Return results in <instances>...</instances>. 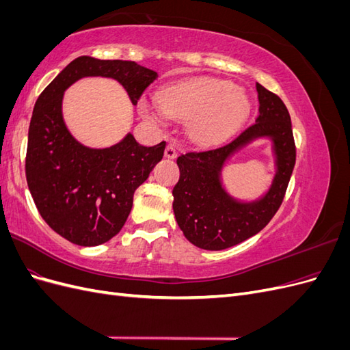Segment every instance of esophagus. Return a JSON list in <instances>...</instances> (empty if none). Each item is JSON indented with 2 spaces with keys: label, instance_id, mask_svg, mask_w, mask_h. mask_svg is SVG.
Here are the masks:
<instances>
[{
  "label": "esophagus",
  "instance_id": "1",
  "mask_svg": "<svg viewBox=\"0 0 350 350\" xmlns=\"http://www.w3.org/2000/svg\"><path fill=\"white\" fill-rule=\"evenodd\" d=\"M165 157H167V159L176 157V149H175V146H174L172 143H169V144L165 147Z\"/></svg>",
  "mask_w": 350,
  "mask_h": 350
}]
</instances>
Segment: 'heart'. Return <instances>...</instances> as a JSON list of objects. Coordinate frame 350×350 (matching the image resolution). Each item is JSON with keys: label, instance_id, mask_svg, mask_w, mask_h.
<instances>
[{"label": "heart", "instance_id": "obj_1", "mask_svg": "<svg viewBox=\"0 0 350 350\" xmlns=\"http://www.w3.org/2000/svg\"><path fill=\"white\" fill-rule=\"evenodd\" d=\"M139 112L153 124L188 120L189 140L200 146L224 142L250 112L247 94L226 80L196 77L171 84L157 98H142Z\"/></svg>", "mask_w": 350, "mask_h": 350}]
</instances>
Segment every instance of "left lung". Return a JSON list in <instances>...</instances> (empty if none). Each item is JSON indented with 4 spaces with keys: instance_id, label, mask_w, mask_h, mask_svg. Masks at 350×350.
I'll return each instance as SVG.
<instances>
[{
    "instance_id": "obj_1",
    "label": "left lung",
    "mask_w": 350,
    "mask_h": 350,
    "mask_svg": "<svg viewBox=\"0 0 350 350\" xmlns=\"http://www.w3.org/2000/svg\"><path fill=\"white\" fill-rule=\"evenodd\" d=\"M258 116L235 139L215 149L176 159L179 181L172 189L176 224L196 247L219 251L241 243L266 226L280 207L295 166L292 122L282 99L260 83ZM267 138L275 157L271 187L260 198L241 200L226 189L221 171L228 159L252 141Z\"/></svg>"
}]
</instances>
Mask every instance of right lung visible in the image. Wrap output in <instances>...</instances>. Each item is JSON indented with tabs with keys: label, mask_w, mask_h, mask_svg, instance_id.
Returning a JSON list of instances; mask_svg holds the SVG:
<instances>
[{
	"label": "right lung",
	"mask_w": 350,
	"mask_h": 350,
	"mask_svg": "<svg viewBox=\"0 0 350 350\" xmlns=\"http://www.w3.org/2000/svg\"><path fill=\"white\" fill-rule=\"evenodd\" d=\"M84 77L118 81L137 103L157 72L134 61L79 57L39 94L29 125L26 179L40 216L58 235L81 247L113 238L133 207L134 191L165 152V142L142 146L131 133L105 149L84 146L62 116L64 92Z\"/></svg>",
	"instance_id": "1"
}]
</instances>
